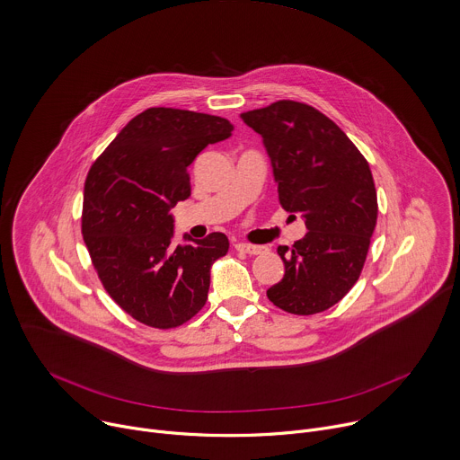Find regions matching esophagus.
<instances>
[{
  "mask_svg": "<svg viewBox=\"0 0 460 460\" xmlns=\"http://www.w3.org/2000/svg\"><path fill=\"white\" fill-rule=\"evenodd\" d=\"M234 247H236L238 251L247 252V254H261V252L267 251L265 245H254V243H247V242H238Z\"/></svg>",
  "mask_w": 460,
  "mask_h": 460,
  "instance_id": "esophagus-1",
  "label": "esophagus"
}]
</instances>
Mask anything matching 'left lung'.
I'll use <instances>...</instances> for the list:
<instances>
[{
	"label": "left lung",
	"instance_id": "left-lung-1",
	"mask_svg": "<svg viewBox=\"0 0 460 460\" xmlns=\"http://www.w3.org/2000/svg\"><path fill=\"white\" fill-rule=\"evenodd\" d=\"M240 117L261 137L279 206L307 227L292 249L278 247L285 274L267 297L290 314L323 313L354 287L367 260L377 222L370 166L309 104L278 101Z\"/></svg>",
	"mask_w": 460,
	"mask_h": 460
}]
</instances>
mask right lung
Instances as JSON below:
<instances>
[{
  "label": "right lung",
  "instance_id": "obj_1",
  "mask_svg": "<svg viewBox=\"0 0 460 460\" xmlns=\"http://www.w3.org/2000/svg\"><path fill=\"white\" fill-rule=\"evenodd\" d=\"M222 117L149 108L131 119L92 166L83 200V236L115 303L137 322L173 329L208 299L213 263L229 240L211 233L175 243L172 209L191 195L188 166L231 135Z\"/></svg>",
  "mask_w": 460,
  "mask_h": 460
}]
</instances>
